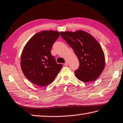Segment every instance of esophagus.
Returning a JSON list of instances; mask_svg holds the SVG:
<instances>
[{
	"instance_id": "esophagus-1",
	"label": "esophagus",
	"mask_w": 123,
	"mask_h": 123,
	"mask_svg": "<svg viewBox=\"0 0 123 123\" xmlns=\"http://www.w3.org/2000/svg\"><path fill=\"white\" fill-rule=\"evenodd\" d=\"M64 65H65V66H68V62L67 61H66V62H65V63H64Z\"/></svg>"
}]
</instances>
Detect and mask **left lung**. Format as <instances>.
<instances>
[{
  "label": "left lung",
  "mask_w": 123,
  "mask_h": 123,
  "mask_svg": "<svg viewBox=\"0 0 123 123\" xmlns=\"http://www.w3.org/2000/svg\"><path fill=\"white\" fill-rule=\"evenodd\" d=\"M61 35L79 60V67L75 71L76 77L84 82L96 80L103 71L105 62L104 52L97 40L83 31L61 32Z\"/></svg>",
  "instance_id": "obj_1"
}]
</instances>
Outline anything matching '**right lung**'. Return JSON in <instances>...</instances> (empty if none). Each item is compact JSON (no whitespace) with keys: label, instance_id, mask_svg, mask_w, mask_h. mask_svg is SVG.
Segmentation results:
<instances>
[{"label":"right lung","instance_id":"1","mask_svg":"<svg viewBox=\"0 0 123 123\" xmlns=\"http://www.w3.org/2000/svg\"><path fill=\"white\" fill-rule=\"evenodd\" d=\"M59 35L57 31H42L35 34L24 48L21 57L22 71L37 86L50 84L63 66L56 63L51 54V49Z\"/></svg>","mask_w":123,"mask_h":123}]
</instances>
